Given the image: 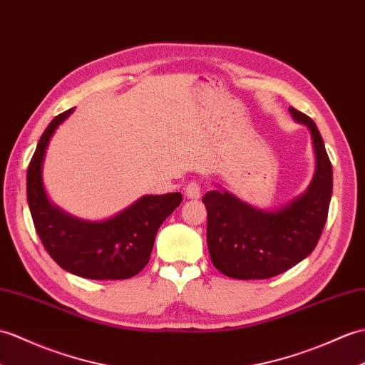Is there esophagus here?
I'll list each match as a JSON object with an SVG mask.
<instances>
[{
  "mask_svg": "<svg viewBox=\"0 0 365 365\" xmlns=\"http://www.w3.org/2000/svg\"><path fill=\"white\" fill-rule=\"evenodd\" d=\"M185 194L188 196V199H199L200 197V186L197 182H190L185 186Z\"/></svg>",
  "mask_w": 365,
  "mask_h": 365,
  "instance_id": "1",
  "label": "esophagus"
}]
</instances>
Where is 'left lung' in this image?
<instances>
[{
  "mask_svg": "<svg viewBox=\"0 0 365 365\" xmlns=\"http://www.w3.org/2000/svg\"><path fill=\"white\" fill-rule=\"evenodd\" d=\"M311 132L316 155L312 180L302 196L278 210H258L222 188L208 191L207 244L211 262L227 277L264 279L286 272L316 249L333 192V168L309 116L289 107Z\"/></svg>",
  "mask_w": 365,
  "mask_h": 365,
  "instance_id": "8db88e82",
  "label": "left lung"
}]
</instances>
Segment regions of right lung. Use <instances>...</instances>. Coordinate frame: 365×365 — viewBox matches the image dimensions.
<instances>
[{
  "mask_svg": "<svg viewBox=\"0 0 365 365\" xmlns=\"http://www.w3.org/2000/svg\"><path fill=\"white\" fill-rule=\"evenodd\" d=\"M74 108L57 115L40 137L28 168L26 192L34 227L58 266L90 279H125L149 262L160 225L180 205V192L143 196L106 221H82L49 202L41 169L56 129Z\"/></svg>",
  "mask_w": 365,
  "mask_h": 365,
  "instance_id": "add662e5",
  "label": "right lung"
}]
</instances>
